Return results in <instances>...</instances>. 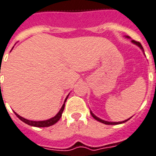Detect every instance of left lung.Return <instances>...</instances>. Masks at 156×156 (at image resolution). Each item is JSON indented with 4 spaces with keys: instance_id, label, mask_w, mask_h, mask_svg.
I'll return each mask as SVG.
<instances>
[{
    "instance_id": "left-lung-1",
    "label": "left lung",
    "mask_w": 156,
    "mask_h": 156,
    "mask_svg": "<svg viewBox=\"0 0 156 156\" xmlns=\"http://www.w3.org/2000/svg\"><path fill=\"white\" fill-rule=\"evenodd\" d=\"M126 38H130V37H128V36H126ZM131 42L134 43L135 45H138V46H139V47H140V49H142V51H143V52H144V48H143V46H142V45H141V44H140V42H138V41H134V40H131ZM90 114H91V115H92V117H93L94 119H96V120H97V121H98V122H102V123L107 124V125H117V124L123 123V122H126V121H128V120L130 119H131V118H130V119H128L124 120V121H122V122H108V121H105V120L101 119H99V118H98V117H97L96 115H94L93 112H92V111H90Z\"/></svg>"
}]
</instances>
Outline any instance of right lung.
Here are the masks:
<instances>
[{
    "label": "right lung",
    "instance_id": "obj_1",
    "mask_svg": "<svg viewBox=\"0 0 156 156\" xmlns=\"http://www.w3.org/2000/svg\"><path fill=\"white\" fill-rule=\"evenodd\" d=\"M68 96L69 94L67 95V97L65 99V102H64V104L62 105V108L60 109V111H58V113L54 117L51 118V119H49L47 120H43V121H32V120H29V119H26L25 118L21 117L19 115L14 112L15 115L17 116L19 119H21L22 122H24L25 123L28 124V125H30V126H37V127H47V126H50L52 125H54V124L58 122V120L60 119L61 117H62V112L64 111V108H65V102L66 101L67 98H68Z\"/></svg>",
    "mask_w": 156,
    "mask_h": 156
}]
</instances>
